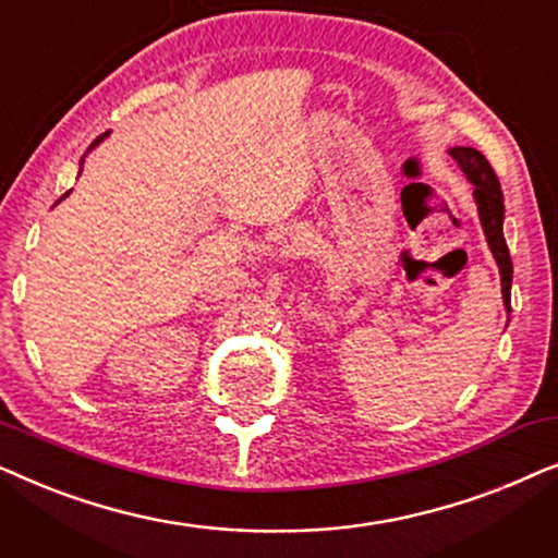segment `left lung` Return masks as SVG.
Returning a JSON list of instances; mask_svg holds the SVG:
<instances>
[{
    "mask_svg": "<svg viewBox=\"0 0 558 558\" xmlns=\"http://www.w3.org/2000/svg\"><path fill=\"white\" fill-rule=\"evenodd\" d=\"M449 155L457 165L462 167V172L468 174V180L475 185V201L480 223H483L487 246H490L495 262L500 266V284H502V302L510 310V281H513V264H510V254L502 239V190L498 182V174L490 167V162L472 147H454L449 149Z\"/></svg>",
    "mask_w": 558,
    "mask_h": 558,
    "instance_id": "1",
    "label": "left lung"
}]
</instances>
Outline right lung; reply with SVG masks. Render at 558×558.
Listing matches in <instances>:
<instances>
[{
  "label": "right lung",
  "instance_id": "obj_1",
  "mask_svg": "<svg viewBox=\"0 0 558 558\" xmlns=\"http://www.w3.org/2000/svg\"><path fill=\"white\" fill-rule=\"evenodd\" d=\"M98 140H101V136H98ZM98 140H96V142H98ZM96 142H94V144H96Z\"/></svg>",
  "mask_w": 558,
  "mask_h": 558
}]
</instances>
